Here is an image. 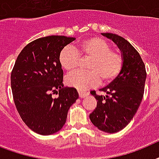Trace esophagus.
I'll use <instances>...</instances> for the list:
<instances>
[{
    "instance_id": "34e87169",
    "label": "esophagus",
    "mask_w": 159,
    "mask_h": 159,
    "mask_svg": "<svg viewBox=\"0 0 159 159\" xmlns=\"http://www.w3.org/2000/svg\"><path fill=\"white\" fill-rule=\"evenodd\" d=\"M88 94V92H85V91H80V92H79V95H80V98H81V99H83V98L86 97Z\"/></svg>"
}]
</instances>
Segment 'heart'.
<instances>
[{
    "label": "heart",
    "mask_w": 159,
    "mask_h": 159,
    "mask_svg": "<svg viewBox=\"0 0 159 159\" xmlns=\"http://www.w3.org/2000/svg\"><path fill=\"white\" fill-rule=\"evenodd\" d=\"M80 56L89 58L86 68L89 70H75L66 77L67 85L78 89H86L102 83L109 84L118 77L123 68L124 59L119 50L110 49L107 41L93 36L79 43L77 48L66 45L59 55V61L64 70L71 71L79 66Z\"/></svg>",
    "instance_id": "heart-1"
}]
</instances>
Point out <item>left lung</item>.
<instances>
[{
	"label": "left lung",
	"mask_w": 159,
	"mask_h": 159,
	"mask_svg": "<svg viewBox=\"0 0 159 159\" xmlns=\"http://www.w3.org/2000/svg\"><path fill=\"white\" fill-rule=\"evenodd\" d=\"M102 35L119 46L124 65L118 77L100 89L106 93L105 96L90 91L96 99L97 106L89 119L99 130L113 134L125 128L136 114L143 96L147 73L139 53L128 40L113 33Z\"/></svg>",
	"instance_id": "obj_1"
}]
</instances>
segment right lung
<instances>
[{"instance_id":"add662e5","label":"right lung","mask_w":159,"mask_h":159,"mask_svg":"<svg viewBox=\"0 0 159 159\" xmlns=\"http://www.w3.org/2000/svg\"><path fill=\"white\" fill-rule=\"evenodd\" d=\"M75 40L64 35L39 38L25 45L16 60L11 75L15 104L25 124L39 134L61 129L79 98L76 89L64 87L59 61L61 50Z\"/></svg>"}]
</instances>
